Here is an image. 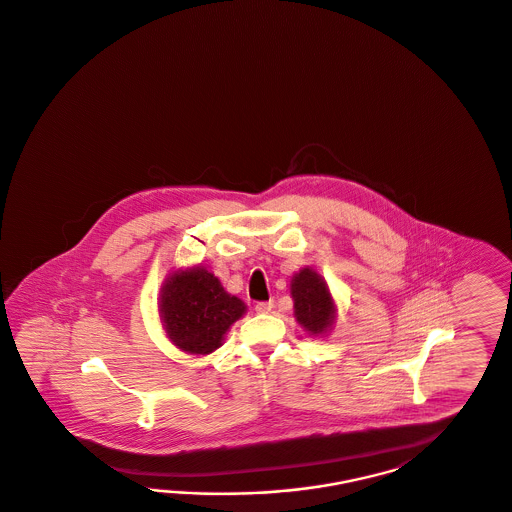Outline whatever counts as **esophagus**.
<instances>
[{
  "mask_svg": "<svg viewBox=\"0 0 512 512\" xmlns=\"http://www.w3.org/2000/svg\"><path fill=\"white\" fill-rule=\"evenodd\" d=\"M272 308H274V300H265V302H257L255 304L257 314H268Z\"/></svg>",
  "mask_w": 512,
  "mask_h": 512,
  "instance_id": "1",
  "label": "esophagus"
}]
</instances>
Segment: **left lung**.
<instances>
[{"instance_id": "obj_1", "label": "left lung", "mask_w": 512, "mask_h": 512, "mask_svg": "<svg viewBox=\"0 0 512 512\" xmlns=\"http://www.w3.org/2000/svg\"><path fill=\"white\" fill-rule=\"evenodd\" d=\"M295 318L308 335H325L336 318L335 300L325 280L312 268H302L291 280Z\"/></svg>"}]
</instances>
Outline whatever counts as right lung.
Returning a JSON list of instances; mask_svg holds the SVG:
<instances>
[{"instance_id": "1", "label": "right lung", "mask_w": 512, "mask_h": 512, "mask_svg": "<svg viewBox=\"0 0 512 512\" xmlns=\"http://www.w3.org/2000/svg\"><path fill=\"white\" fill-rule=\"evenodd\" d=\"M159 302L166 335L194 355L215 352L230 325L246 314V304L202 266L174 272L162 285Z\"/></svg>"}]
</instances>
